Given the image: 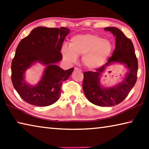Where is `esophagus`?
Returning <instances> with one entry per match:
<instances>
[{
	"label": "esophagus",
	"mask_w": 149,
	"mask_h": 149,
	"mask_svg": "<svg viewBox=\"0 0 149 149\" xmlns=\"http://www.w3.org/2000/svg\"><path fill=\"white\" fill-rule=\"evenodd\" d=\"M74 70H78V71H80V72H81V70L79 69V68H77V67H75V68H74Z\"/></svg>",
	"instance_id": "obj_1"
}]
</instances>
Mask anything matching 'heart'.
Wrapping results in <instances>:
<instances>
[{"mask_svg":"<svg viewBox=\"0 0 149 149\" xmlns=\"http://www.w3.org/2000/svg\"><path fill=\"white\" fill-rule=\"evenodd\" d=\"M112 50V44L108 39L91 33L77 34L70 39L68 46L62 47L63 58L69 63L76 61L82 55L81 62L87 68L97 70L104 65Z\"/></svg>","mask_w":149,"mask_h":149,"instance_id":"obj_1","label":"heart"}]
</instances>
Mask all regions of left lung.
Masks as SVG:
<instances>
[{
    "label": "left lung",
    "mask_w": 149,
    "mask_h": 149,
    "mask_svg": "<svg viewBox=\"0 0 149 149\" xmlns=\"http://www.w3.org/2000/svg\"><path fill=\"white\" fill-rule=\"evenodd\" d=\"M116 37V48L108 61L96 72L84 73L83 89L85 96L93 104L100 107H113L124 100L133 89L138 70L137 58L131 40L115 27H105ZM123 64L128 72L122 82L112 87H104L100 84V77L106 68L113 63Z\"/></svg>",
    "instance_id": "obj_1"
}]
</instances>
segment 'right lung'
<instances>
[{
    "mask_svg": "<svg viewBox=\"0 0 149 149\" xmlns=\"http://www.w3.org/2000/svg\"><path fill=\"white\" fill-rule=\"evenodd\" d=\"M70 31L67 27H37L17 45L12 62V82L26 102L47 107L59 99L62 82L68 79L74 69L64 70L56 65L62 60L60 51ZM36 63L45 65V68L40 81L33 86L26 81L24 75Z\"/></svg>",
    "mask_w": 149,
    "mask_h": 149,
    "instance_id": "add662e5",
    "label": "right lung"
}]
</instances>
